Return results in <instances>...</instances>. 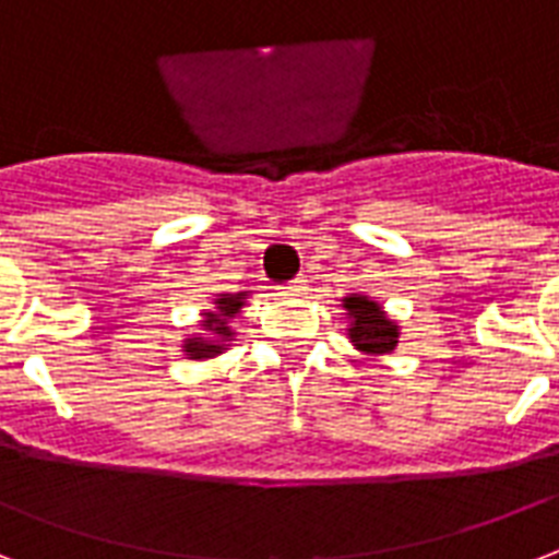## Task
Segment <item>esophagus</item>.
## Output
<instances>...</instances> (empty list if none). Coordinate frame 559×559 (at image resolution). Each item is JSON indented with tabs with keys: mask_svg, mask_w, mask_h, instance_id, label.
Segmentation results:
<instances>
[{
	"mask_svg": "<svg viewBox=\"0 0 559 559\" xmlns=\"http://www.w3.org/2000/svg\"><path fill=\"white\" fill-rule=\"evenodd\" d=\"M305 289H308V281H305V278H293V281H289V284H284V287H281V293H284V296H301Z\"/></svg>",
	"mask_w": 559,
	"mask_h": 559,
	"instance_id": "esophagus-1",
	"label": "esophagus"
}]
</instances>
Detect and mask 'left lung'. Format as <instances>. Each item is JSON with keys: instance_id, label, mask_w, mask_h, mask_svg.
<instances>
[{"instance_id": "1", "label": "left lung", "mask_w": 559, "mask_h": 559, "mask_svg": "<svg viewBox=\"0 0 559 559\" xmlns=\"http://www.w3.org/2000/svg\"><path fill=\"white\" fill-rule=\"evenodd\" d=\"M343 308H346L348 317V340L360 355H393L402 328L395 319L386 317V310L374 298L352 293V296L343 298Z\"/></svg>"}]
</instances>
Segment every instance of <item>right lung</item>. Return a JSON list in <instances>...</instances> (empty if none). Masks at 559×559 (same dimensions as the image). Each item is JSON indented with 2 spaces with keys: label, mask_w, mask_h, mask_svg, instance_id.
Masks as SVG:
<instances>
[{
  "label": "right lung",
  "mask_w": 559,
  "mask_h": 559,
  "mask_svg": "<svg viewBox=\"0 0 559 559\" xmlns=\"http://www.w3.org/2000/svg\"><path fill=\"white\" fill-rule=\"evenodd\" d=\"M246 298L249 293H219L213 298V310H204L202 322H199L202 334L185 336L181 352L187 355V360H211V357L223 355L234 340L231 319L246 308Z\"/></svg>",
  "instance_id": "right-lung-1"
}]
</instances>
